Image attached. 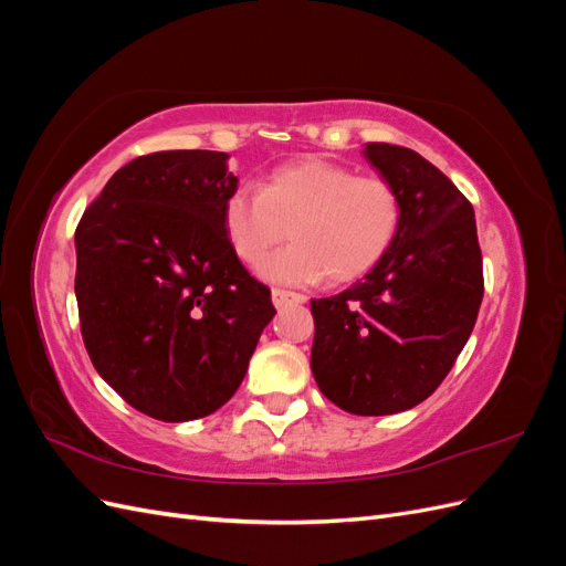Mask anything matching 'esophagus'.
I'll return each instance as SVG.
<instances>
[{"label": "esophagus", "mask_w": 566, "mask_h": 566, "mask_svg": "<svg viewBox=\"0 0 566 566\" xmlns=\"http://www.w3.org/2000/svg\"><path fill=\"white\" fill-rule=\"evenodd\" d=\"M271 300H273V304H276V310H283V306H287V304H302V302H306L304 295L293 293V290H281V287H273L271 290Z\"/></svg>", "instance_id": "esophagus-1"}]
</instances>
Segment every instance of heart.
<instances>
[{"instance_id":"b5f03b06","label":"heart","mask_w":566,"mask_h":566,"mask_svg":"<svg viewBox=\"0 0 566 566\" xmlns=\"http://www.w3.org/2000/svg\"><path fill=\"white\" fill-rule=\"evenodd\" d=\"M403 221V200L389 179L306 158L273 169L262 188L238 186L221 208L227 241L245 264H260L290 232L294 243L262 263L269 281L310 285L328 276H364L389 252Z\"/></svg>"}]
</instances>
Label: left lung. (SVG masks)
Segmentation results:
<instances>
[{"label": "left lung", "mask_w": 566, "mask_h": 566, "mask_svg": "<svg viewBox=\"0 0 566 566\" xmlns=\"http://www.w3.org/2000/svg\"><path fill=\"white\" fill-rule=\"evenodd\" d=\"M366 160L399 188L397 241L361 281L312 300L318 389L354 416L424 401L465 347L484 297L470 200L420 153L368 144Z\"/></svg>", "instance_id": "obj_1"}]
</instances>
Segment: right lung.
<instances>
[{
	"label": "right lung",
	"instance_id": "1",
	"mask_svg": "<svg viewBox=\"0 0 566 566\" xmlns=\"http://www.w3.org/2000/svg\"><path fill=\"white\" fill-rule=\"evenodd\" d=\"M219 150H160L108 179L75 229L84 347L142 413L186 422L241 387L276 314L227 241L221 208L238 188Z\"/></svg>",
	"mask_w": 566,
	"mask_h": 566
}]
</instances>
